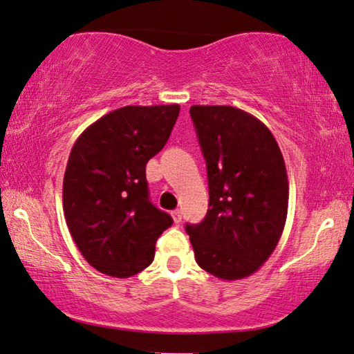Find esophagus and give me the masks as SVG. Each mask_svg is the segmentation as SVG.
Returning <instances> with one entry per match:
<instances>
[{"instance_id": "esophagus-1", "label": "esophagus", "mask_w": 354, "mask_h": 354, "mask_svg": "<svg viewBox=\"0 0 354 354\" xmlns=\"http://www.w3.org/2000/svg\"><path fill=\"white\" fill-rule=\"evenodd\" d=\"M172 217H174V222H176V224H178V222H182V212H180V209L172 211Z\"/></svg>"}]
</instances>
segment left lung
<instances>
[{
    "mask_svg": "<svg viewBox=\"0 0 354 354\" xmlns=\"http://www.w3.org/2000/svg\"><path fill=\"white\" fill-rule=\"evenodd\" d=\"M206 159L209 207L185 230L201 269L222 280L254 274L277 246L288 209L285 161L270 130L234 106H192Z\"/></svg>",
    "mask_w": 354,
    "mask_h": 354,
    "instance_id": "obj_1",
    "label": "left lung"
}]
</instances>
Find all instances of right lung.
<instances>
[{"mask_svg":"<svg viewBox=\"0 0 354 354\" xmlns=\"http://www.w3.org/2000/svg\"><path fill=\"white\" fill-rule=\"evenodd\" d=\"M178 104L124 106L86 127L71 149L62 206L77 248L100 272L127 279L154 259L172 217L149 201L147 162L164 148Z\"/></svg>","mask_w":354,"mask_h":354,"instance_id":"right-lung-1","label":"right lung"}]
</instances>
